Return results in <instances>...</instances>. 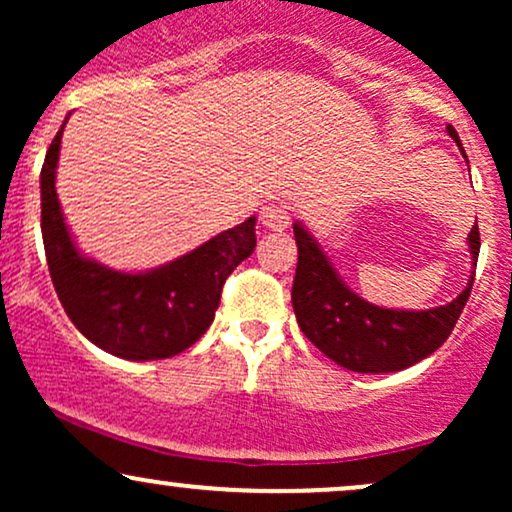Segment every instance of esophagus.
Returning <instances> with one entry per match:
<instances>
[{"instance_id":"obj_1","label":"esophagus","mask_w":512,"mask_h":512,"mask_svg":"<svg viewBox=\"0 0 512 512\" xmlns=\"http://www.w3.org/2000/svg\"><path fill=\"white\" fill-rule=\"evenodd\" d=\"M260 221L264 228H269V231H286V228L291 226V211L289 207H284V204H267V207L262 209Z\"/></svg>"}]
</instances>
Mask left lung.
<instances>
[{
  "mask_svg": "<svg viewBox=\"0 0 512 512\" xmlns=\"http://www.w3.org/2000/svg\"><path fill=\"white\" fill-rule=\"evenodd\" d=\"M448 134L464 154L455 127H448ZM293 233L298 267L291 303L298 327L322 354L354 373H395L424 361L450 337L472 293L481 248L477 223L467 236L472 255L467 286L455 301L428 310H395L363 301L344 284L301 221L293 223Z\"/></svg>",
  "mask_w": 512,
  "mask_h": 512,
  "instance_id": "obj_1",
  "label": "left lung"
}]
</instances>
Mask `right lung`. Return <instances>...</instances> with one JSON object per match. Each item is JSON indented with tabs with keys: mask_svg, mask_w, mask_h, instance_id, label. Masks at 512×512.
Listing matches in <instances>:
<instances>
[{
	"mask_svg": "<svg viewBox=\"0 0 512 512\" xmlns=\"http://www.w3.org/2000/svg\"><path fill=\"white\" fill-rule=\"evenodd\" d=\"M64 125L40 170V228L64 313L88 342L127 361H158L190 349L214 322L226 279L255 250L257 219L146 272H117L91 260L76 248L55 190Z\"/></svg>",
	"mask_w": 512,
	"mask_h": 512,
	"instance_id": "right-lung-1",
	"label": "right lung"
}]
</instances>
